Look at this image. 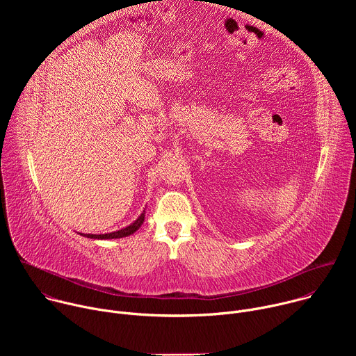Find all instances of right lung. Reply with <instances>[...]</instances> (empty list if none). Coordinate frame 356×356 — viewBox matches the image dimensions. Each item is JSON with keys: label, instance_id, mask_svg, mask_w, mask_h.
I'll return each instance as SVG.
<instances>
[{"label": "right lung", "instance_id": "obj_1", "mask_svg": "<svg viewBox=\"0 0 356 356\" xmlns=\"http://www.w3.org/2000/svg\"><path fill=\"white\" fill-rule=\"evenodd\" d=\"M143 220H145V211L138 217V220L135 222H132L131 225L120 229V231H115V232H110V234H101V235H94V234H86L84 236L87 238H91V239H115V238H124V236H128L131 234H134L142 224H143Z\"/></svg>", "mask_w": 356, "mask_h": 356}]
</instances>
